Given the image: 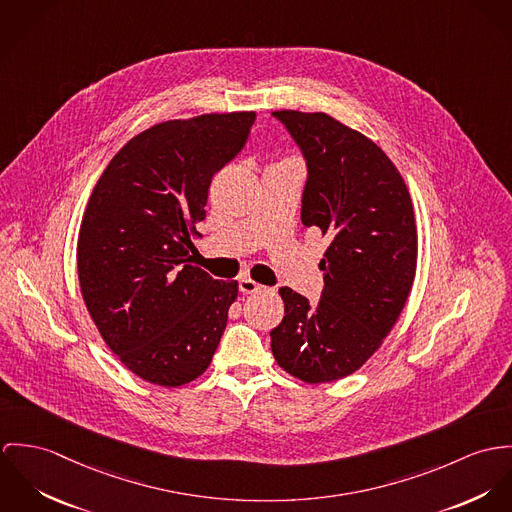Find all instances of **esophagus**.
<instances>
[{"mask_svg": "<svg viewBox=\"0 0 512 512\" xmlns=\"http://www.w3.org/2000/svg\"><path fill=\"white\" fill-rule=\"evenodd\" d=\"M259 290H263L261 284L255 283V281H251V279H247V277L239 279V292H241V294H253V292H259Z\"/></svg>", "mask_w": 512, "mask_h": 512, "instance_id": "34e87169", "label": "esophagus"}]
</instances>
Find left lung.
Wrapping results in <instances>:
<instances>
[{
	"mask_svg": "<svg viewBox=\"0 0 512 512\" xmlns=\"http://www.w3.org/2000/svg\"><path fill=\"white\" fill-rule=\"evenodd\" d=\"M273 115L306 159L302 224L330 245L316 306L279 288L284 318L271 332V349L292 377L330 383L381 347L406 304L418 251L412 202L393 161L359 131L322 112Z\"/></svg>",
	"mask_w": 512,
	"mask_h": 512,
	"instance_id": "left-lung-1",
	"label": "left lung"
}]
</instances>
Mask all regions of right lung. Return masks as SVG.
Instances as JSON below:
<instances>
[{"label":"right lung","mask_w":512,"mask_h":512,"mask_svg":"<svg viewBox=\"0 0 512 512\" xmlns=\"http://www.w3.org/2000/svg\"><path fill=\"white\" fill-rule=\"evenodd\" d=\"M255 112L157 123L100 176L78 233V279L108 347L137 377L180 387L222 340L237 281L190 265L208 188L247 143Z\"/></svg>","instance_id":"1"}]
</instances>
